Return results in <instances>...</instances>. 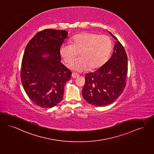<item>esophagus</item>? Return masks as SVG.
I'll return each mask as SVG.
<instances>
[{"mask_svg":"<svg viewBox=\"0 0 154 154\" xmlns=\"http://www.w3.org/2000/svg\"><path fill=\"white\" fill-rule=\"evenodd\" d=\"M79 75L78 74H77V73H75V72H72V78L73 79H75V78H77V77H79Z\"/></svg>","mask_w":154,"mask_h":154,"instance_id":"34e87169","label":"esophagus"}]
</instances>
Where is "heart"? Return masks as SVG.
Instances as JSON below:
<instances>
[{
	"instance_id": "1",
	"label": "heart",
	"mask_w": 154,
	"mask_h": 154,
	"mask_svg": "<svg viewBox=\"0 0 154 154\" xmlns=\"http://www.w3.org/2000/svg\"><path fill=\"white\" fill-rule=\"evenodd\" d=\"M71 43H63L60 54L66 63H69L79 52L80 57L70 63L69 67L75 72H84L88 67L94 69L100 67L110 54L112 41L106 35L82 32L73 36Z\"/></svg>"
}]
</instances>
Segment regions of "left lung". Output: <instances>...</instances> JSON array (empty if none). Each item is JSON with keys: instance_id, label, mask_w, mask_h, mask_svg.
Segmentation results:
<instances>
[{"instance_id": "left-lung-1", "label": "left lung", "mask_w": 154, "mask_h": 154, "mask_svg": "<svg viewBox=\"0 0 154 154\" xmlns=\"http://www.w3.org/2000/svg\"><path fill=\"white\" fill-rule=\"evenodd\" d=\"M127 70L126 52L123 46L117 41L108 61L97 71L85 74L82 91L84 99L96 106L112 103L118 99L126 85Z\"/></svg>"}]
</instances>
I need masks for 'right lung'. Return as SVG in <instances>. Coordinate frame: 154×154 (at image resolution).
I'll use <instances>...</instances> for the list:
<instances>
[{
  "label": "right lung",
  "instance_id": "obj_1",
  "mask_svg": "<svg viewBox=\"0 0 154 154\" xmlns=\"http://www.w3.org/2000/svg\"><path fill=\"white\" fill-rule=\"evenodd\" d=\"M68 32L45 29L28 43L21 67V80L31 100L42 108H51L62 99L72 72L61 63L60 48ZM48 54L47 58L42 56Z\"/></svg>",
  "mask_w": 154,
  "mask_h": 154
}]
</instances>
